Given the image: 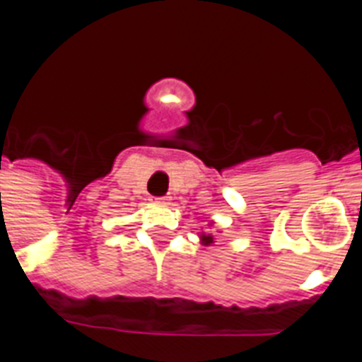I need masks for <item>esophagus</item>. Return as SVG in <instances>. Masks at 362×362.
I'll return each instance as SVG.
<instances>
[{
    "mask_svg": "<svg viewBox=\"0 0 362 362\" xmlns=\"http://www.w3.org/2000/svg\"><path fill=\"white\" fill-rule=\"evenodd\" d=\"M155 204L165 205V204H170V200H168V198H165V197H160V198H155Z\"/></svg>",
    "mask_w": 362,
    "mask_h": 362,
    "instance_id": "obj_1",
    "label": "esophagus"
}]
</instances>
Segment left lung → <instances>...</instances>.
<instances>
[{
    "label": "left lung",
    "mask_w": 362,
    "mask_h": 362,
    "mask_svg": "<svg viewBox=\"0 0 362 362\" xmlns=\"http://www.w3.org/2000/svg\"><path fill=\"white\" fill-rule=\"evenodd\" d=\"M202 241L205 243V245H209V243H212V235H202Z\"/></svg>",
    "instance_id": "8db88e82"
}]
</instances>
